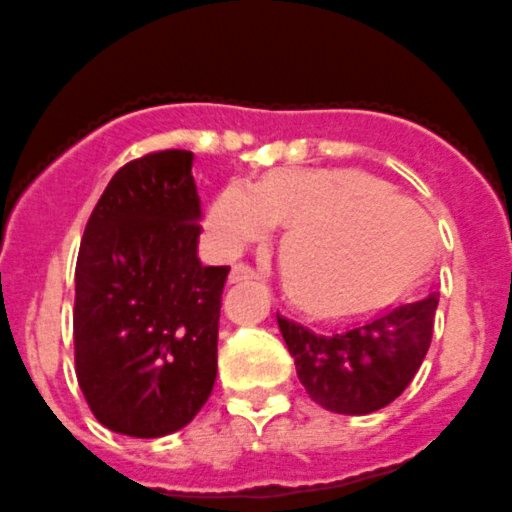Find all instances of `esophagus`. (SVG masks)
Segmentation results:
<instances>
[{"label":"esophagus","instance_id":"esophagus-1","mask_svg":"<svg viewBox=\"0 0 512 512\" xmlns=\"http://www.w3.org/2000/svg\"><path fill=\"white\" fill-rule=\"evenodd\" d=\"M257 272L252 270L250 265L240 262V265H234L232 272H229V283H247V280H255Z\"/></svg>","mask_w":512,"mask_h":512}]
</instances>
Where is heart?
<instances>
[{"label": "heart", "mask_w": 512, "mask_h": 512, "mask_svg": "<svg viewBox=\"0 0 512 512\" xmlns=\"http://www.w3.org/2000/svg\"><path fill=\"white\" fill-rule=\"evenodd\" d=\"M224 252L283 224L280 270L303 308L338 315L417 283L432 262L434 227L422 207L358 171L280 169L255 186H224L207 214Z\"/></svg>", "instance_id": "heart-1"}]
</instances>
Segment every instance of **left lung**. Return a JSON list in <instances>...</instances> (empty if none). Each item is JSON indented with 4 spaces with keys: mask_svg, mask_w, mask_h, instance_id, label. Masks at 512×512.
I'll return each mask as SVG.
<instances>
[{
    "mask_svg": "<svg viewBox=\"0 0 512 512\" xmlns=\"http://www.w3.org/2000/svg\"><path fill=\"white\" fill-rule=\"evenodd\" d=\"M437 303L439 295L429 293L331 336L283 315L278 326L310 399L328 412L361 417L412 384L432 343Z\"/></svg>",
    "mask_w": 512,
    "mask_h": 512,
    "instance_id": "8db88e82",
    "label": "left lung"
}]
</instances>
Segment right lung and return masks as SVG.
Instances as JSON below:
<instances>
[{"mask_svg":"<svg viewBox=\"0 0 512 512\" xmlns=\"http://www.w3.org/2000/svg\"><path fill=\"white\" fill-rule=\"evenodd\" d=\"M191 151L128 161L95 204L75 265V374L111 432L154 439L186 427L217 379L229 267L197 257L202 207Z\"/></svg>","mask_w":512,"mask_h":512,"instance_id":"add662e5","label":"right lung"}]
</instances>
